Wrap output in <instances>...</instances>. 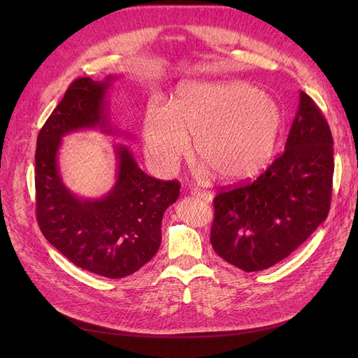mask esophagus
I'll return each mask as SVG.
<instances>
[{
    "mask_svg": "<svg viewBox=\"0 0 358 358\" xmlns=\"http://www.w3.org/2000/svg\"><path fill=\"white\" fill-rule=\"evenodd\" d=\"M192 196H196L204 201H212L213 196L209 191H203V189H192Z\"/></svg>",
    "mask_w": 358,
    "mask_h": 358,
    "instance_id": "obj_1",
    "label": "esophagus"
}]
</instances>
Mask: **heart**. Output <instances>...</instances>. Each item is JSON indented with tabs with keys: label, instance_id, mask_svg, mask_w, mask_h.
<instances>
[{
	"label": "heart",
	"instance_id": "1",
	"mask_svg": "<svg viewBox=\"0 0 358 358\" xmlns=\"http://www.w3.org/2000/svg\"><path fill=\"white\" fill-rule=\"evenodd\" d=\"M282 112L266 92L245 82L182 85L167 112L150 106L143 119L146 157L161 175H171L189 149L218 178L257 176L272 157Z\"/></svg>",
	"mask_w": 358,
	"mask_h": 358
}]
</instances>
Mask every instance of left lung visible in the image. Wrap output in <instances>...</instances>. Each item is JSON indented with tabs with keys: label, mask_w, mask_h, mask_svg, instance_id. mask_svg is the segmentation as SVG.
Here are the masks:
<instances>
[{
	"label": "left lung",
	"mask_w": 358,
	"mask_h": 358,
	"mask_svg": "<svg viewBox=\"0 0 358 358\" xmlns=\"http://www.w3.org/2000/svg\"><path fill=\"white\" fill-rule=\"evenodd\" d=\"M333 171L330 127L300 91L284 152L254 182L225 188L213 199L215 252L245 272L282 262L326 221Z\"/></svg>",
	"instance_id": "1"
}]
</instances>
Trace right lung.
<instances>
[{
    "instance_id": "right-lung-1",
    "label": "right lung",
    "mask_w": 358,
    "mask_h": 358,
    "mask_svg": "<svg viewBox=\"0 0 358 358\" xmlns=\"http://www.w3.org/2000/svg\"><path fill=\"white\" fill-rule=\"evenodd\" d=\"M115 79H76L40 129L36 149V212L43 236L73 264L112 279L137 272L157 254L162 216L180 189L178 180L148 176L124 145L115 146L116 182L106 196L83 199L64 185L58 167L64 136L85 128L119 133L106 100Z\"/></svg>"
}]
</instances>
